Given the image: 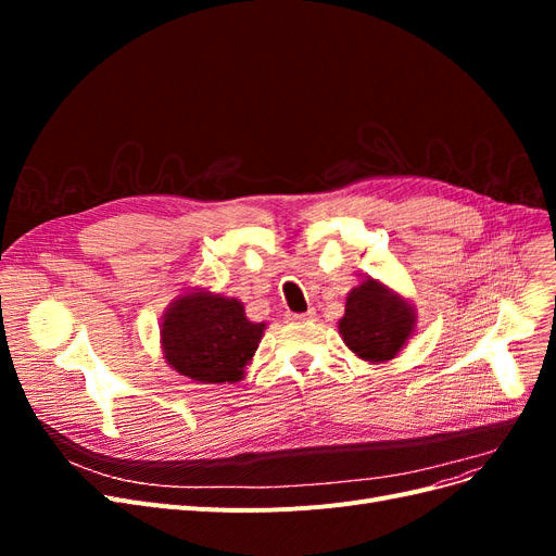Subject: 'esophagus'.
Here are the masks:
<instances>
[{
    "label": "esophagus",
    "mask_w": 556,
    "mask_h": 556,
    "mask_svg": "<svg viewBox=\"0 0 556 556\" xmlns=\"http://www.w3.org/2000/svg\"><path fill=\"white\" fill-rule=\"evenodd\" d=\"M294 319H313L315 317V308H308L306 313H296V315H292Z\"/></svg>",
    "instance_id": "esophagus-1"
}]
</instances>
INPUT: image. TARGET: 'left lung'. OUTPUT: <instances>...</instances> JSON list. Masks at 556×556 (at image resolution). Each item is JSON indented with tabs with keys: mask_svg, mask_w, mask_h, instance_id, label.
I'll list each match as a JSON object with an SVG mask.
<instances>
[{
	"mask_svg": "<svg viewBox=\"0 0 556 556\" xmlns=\"http://www.w3.org/2000/svg\"><path fill=\"white\" fill-rule=\"evenodd\" d=\"M415 327L417 315L410 301L374 278L350 290L345 315L339 319L343 343L359 359L371 364L394 359Z\"/></svg>",
	"mask_w": 556,
	"mask_h": 556,
	"instance_id": "1",
	"label": "left lung"
}]
</instances>
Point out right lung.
<instances>
[{
  "label": "right lung",
  "instance_id": "obj_1",
  "mask_svg": "<svg viewBox=\"0 0 556 556\" xmlns=\"http://www.w3.org/2000/svg\"><path fill=\"white\" fill-rule=\"evenodd\" d=\"M264 329V323H250L239 299L194 288L178 294L162 317V355L176 374L194 382H239Z\"/></svg>",
  "mask_w": 556,
  "mask_h": 556
}]
</instances>
